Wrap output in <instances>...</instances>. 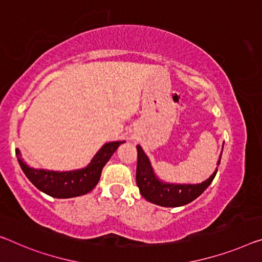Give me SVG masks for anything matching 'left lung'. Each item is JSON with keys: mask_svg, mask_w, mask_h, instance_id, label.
I'll use <instances>...</instances> for the list:
<instances>
[{"mask_svg": "<svg viewBox=\"0 0 262 262\" xmlns=\"http://www.w3.org/2000/svg\"><path fill=\"white\" fill-rule=\"evenodd\" d=\"M137 151H138V163H137L136 172L137 186L139 187L140 194L145 199L152 204L159 205V206L179 207L190 204L210 186L218 172V167H216L212 176H210V178L200 184L166 183L159 179V177L156 174L150 159L140 145H137ZM221 155H223V151H221L216 165L220 164Z\"/></svg>", "mask_w": 262, "mask_h": 262, "instance_id": "left-lung-1", "label": "left lung"}]
</instances>
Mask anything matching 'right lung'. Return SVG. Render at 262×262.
Masks as SVG:
<instances>
[{
	"label": "right lung",
	"instance_id": "obj_1",
	"mask_svg": "<svg viewBox=\"0 0 262 262\" xmlns=\"http://www.w3.org/2000/svg\"><path fill=\"white\" fill-rule=\"evenodd\" d=\"M123 143H125V140L105 143L94 156L89 165L72 171L59 172L30 167L22 159L21 151L18 148H16V157L24 174L39 191L54 198L68 199L84 195L94 190L99 182L103 167Z\"/></svg>",
	"mask_w": 262,
	"mask_h": 262
}]
</instances>
